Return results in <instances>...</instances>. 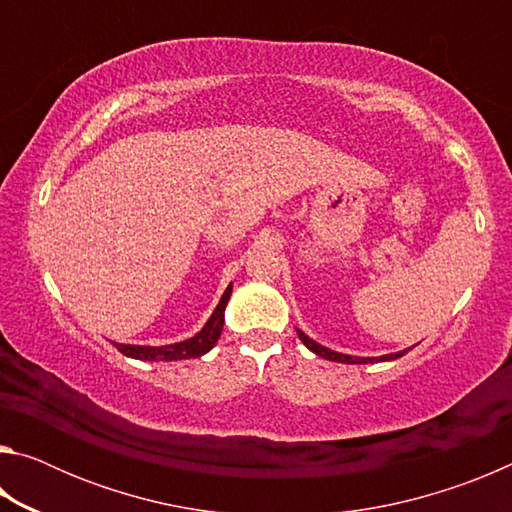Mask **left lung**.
Masks as SVG:
<instances>
[{
  "label": "left lung",
  "instance_id": "8db88e82",
  "mask_svg": "<svg viewBox=\"0 0 512 512\" xmlns=\"http://www.w3.org/2000/svg\"><path fill=\"white\" fill-rule=\"evenodd\" d=\"M296 332H298V336H300V341L305 343L311 352L318 354V357L327 359V361H339V363H372V361H393V359H400V357H404V354H406V350H402V352L384 354V357H352V354L334 352V350L325 348V345L316 343L314 339H309V336H307L305 332H302V329H296Z\"/></svg>",
  "mask_w": 512,
  "mask_h": 512
}]
</instances>
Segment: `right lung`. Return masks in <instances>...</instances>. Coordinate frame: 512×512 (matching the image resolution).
Returning a JSON list of instances; mask_svg holds the SVG:
<instances>
[{"label":"right lung","mask_w":512,"mask_h":512,"mask_svg":"<svg viewBox=\"0 0 512 512\" xmlns=\"http://www.w3.org/2000/svg\"><path fill=\"white\" fill-rule=\"evenodd\" d=\"M232 293V284H228V289L223 291V296L219 300V305L212 311V316L207 318V323L198 334H194L192 339L180 341V343H171V345H131V343H115L117 350L121 354L131 359H140V361H180V359H196L203 357L205 352H210L219 336L223 332V320H225V305H228Z\"/></svg>","instance_id":"obj_1"}]
</instances>
